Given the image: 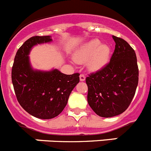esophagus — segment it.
I'll return each instance as SVG.
<instances>
[{"label": "esophagus", "instance_id": "1", "mask_svg": "<svg viewBox=\"0 0 151 151\" xmlns=\"http://www.w3.org/2000/svg\"><path fill=\"white\" fill-rule=\"evenodd\" d=\"M85 80H86V77H85L83 74H80V80L81 82H83L85 81Z\"/></svg>", "mask_w": 151, "mask_h": 151}]
</instances>
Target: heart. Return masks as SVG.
Wrapping results in <instances>:
<instances>
[{"label": "heart", "mask_w": 151, "mask_h": 151, "mask_svg": "<svg viewBox=\"0 0 151 151\" xmlns=\"http://www.w3.org/2000/svg\"><path fill=\"white\" fill-rule=\"evenodd\" d=\"M111 56V47L101 43L97 38L86 42L74 54V60L78 64L86 63L87 69L95 72L102 69L108 63Z\"/></svg>", "instance_id": "heart-1"}]
</instances>
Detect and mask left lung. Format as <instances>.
I'll use <instances>...</instances> for the list:
<instances>
[{
	"label": "left lung",
	"instance_id": "8db88e82",
	"mask_svg": "<svg viewBox=\"0 0 151 151\" xmlns=\"http://www.w3.org/2000/svg\"><path fill=\"white\" fill-rule=\"evenodd\" d=\"M112 37L116 45L110 63L86 78L88 105L96 114L105 118L121 114L128 108L139 81L134 50L123 39Z\"/></svg>",
	"mask_w": 151,
	"mask_h": 151
}]
</instances>
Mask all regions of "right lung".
<instances>
[{
  "instance_id": "obj_1",
  "label": "right lung",
  "mask_w": 151,
  "mask_h": 151,
  "mask_svg": "<svg viewBox=\"0 0 151 151\" xmlns=\"http://www.w3.org/2000/svg\"><path fill=\"white\" fill-rule=\"evenodd\" d=\"M52 42L51 36H35L26 40L16 53L12 80L18 102L32 116L49 119L58 116L80 82L78 73L65 74L57 68L35 69L29 54L34 46Z\"/></svg>"
}]
</instances>
